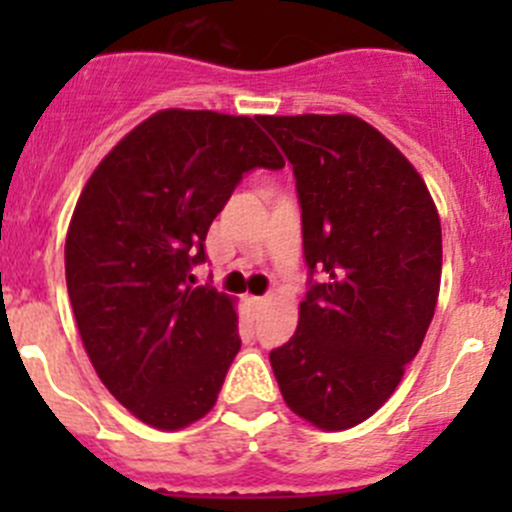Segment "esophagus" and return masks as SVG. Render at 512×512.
<instances>
[{"mask_svg": "<svg viewBox=\"0 0 512 512\" xmlns=\"http://www.w3.org/2000/svg\"><path fill=\"white\" fill-rule=\"evenodd\" d=\"M265 302H267V297H250V304L255 309H260V307H265Z\"/></svg>", "mask_w": 512, "mask_h": 512, "instance_id": "1", "label": "esophagus"}]
</instances>
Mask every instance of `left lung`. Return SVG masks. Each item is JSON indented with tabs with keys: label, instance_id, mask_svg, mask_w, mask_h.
Returning <instances> with one entry per match:
<instances>
[{
	"label": "left lung",
	"instance_id": "1",
	"mask_svg": "<svg viewBox=\"0 0 512 512\" xmlns=\"http://www.w3.org/2000/svg\"><path fill=\"white\" fill-rule=\"evenodd\" d=\"M257 123L292 163L309 270L297 332L270 364L294 414L344 431L384 406L421 349L441 287V220L414 165L361 118Z\"/></svg>",
	"mask_w": 512,
	"mask_h": 512
}]
</instances>
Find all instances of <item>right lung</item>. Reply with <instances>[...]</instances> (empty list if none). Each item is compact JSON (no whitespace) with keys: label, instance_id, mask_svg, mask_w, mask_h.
<instances>
[{"label":"right lung","instance_id":"right-lung-1","mask_svg":"<svg viewBox=\"0 0 512 512\" xmlns=\"http://www.w3.org/2000/svg\"><path fill=\"white\" fill-rule=\"evenodd\" d=\"M285 168L252 118L153 113L89 178L66 235V287L98 379L133 416L178 431L215 406L240 352L232 299L193 287L210 223L242 175Z\"/></svg>","mask_w":512,"mask_h":512}]
</instances>
